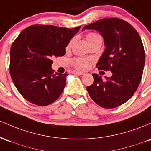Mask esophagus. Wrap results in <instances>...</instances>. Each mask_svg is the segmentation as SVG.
<instances>
[{
    "mask_svg": "<svg viewBox=\"0 0 151 151\" xmlns=\"http://www.w3.org/2000/svg\"><path fill=\"white\" fill-rule=\"evenodd\" d=\"M73 73L74 74H76V75H78V76H82V75H83L84 73L81 72V71L76 70V71H73Z\"/></svg>",
    "mask_w": 151,
    "mask_h": 151,
    "instance_id": "1",
    "label": "esophagus"
}]
</instances>
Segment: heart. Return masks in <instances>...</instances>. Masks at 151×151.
Wrapping results in <instances>:
<instances>
[{"mask_svg":"<svg viewBox=\"0 0 151 151\" xmlns=\"http://www.w3.org/2000/svg\"><path fill=\"white\" fill-rule=\"evenodd\" d=\"M86 40L88 42L90 45L98 43V42H102V38H101V35L96 33H93V32L86 34ZM74 41H75V38H72L68 42V43L66 45V50H70ZM72 64L76 68L80 69V70H85L88 66L89 61L87 59L83 58H76L72 60Z\"/></svg>","mask_w":151,"mask_h":151,"instance_id":"1","label":"heart"}]
</instances>
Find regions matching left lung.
Listing matches in <instances>:
<instances>
[{
	"label": "left lung",
	"mask_w": 151,
	"mask_h": 151,
	"mask_svg": "<svg viewBox=\"0 0 151 151\" xmlns=\"http://www.w3.org/2000/svg\"><path fill=\"white\" fill-rule=\"evenodd\" d=\"M96 30L102 35L106 46L96 67L110 70L112 76L93 74L94 82L87 86L91 98L105 108L118 107L128 101L138 88L145 65V51L136 30L120 18H103L86 25L83 30Z\"/></svg>",
	"instance_id": "8db88e82"
}]
</instances>
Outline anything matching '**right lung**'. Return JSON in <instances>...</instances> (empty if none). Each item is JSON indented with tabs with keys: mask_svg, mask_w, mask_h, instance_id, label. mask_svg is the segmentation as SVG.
<instances>
[{
	"mask_svg": "<svg viewBox=\"0 0 151 151\" xmlns=\"http://www.w3.org/2000/svg\"><path fill=\"white\" fill-rule=\"evenodd\" d=\"M80 28L33 25L17 37L10 51V74L25 99L45 106L61 95L68 74H54L51 59L65 55V47Z\"/></svg>",
	"mask_w": 151,
	"mask_h": 151,
	"instance_id": "right-lung-1",
	"label": "right lung"
}]
</instances>
